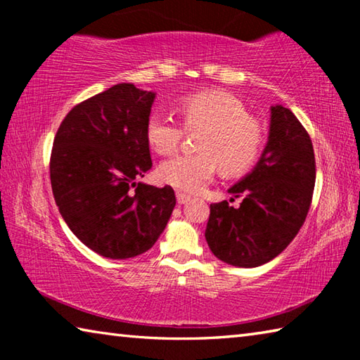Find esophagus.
<instances>
[{
    "label": "esophagus",
    "instance_id": "obj_1",
    "mask_svg": "<svg viewBox=\"0 0 360 360\" xmlns=\"http://www.w3.org/2000/svg\"><path fill=\"white\" fill-rule=\"evenodd\" d=\"M176 198H178L179 205H186L191 202V195H187L184 192H176Z\"/></svg>",
    "mask_w": 360,
    "mask_h": 360
}]
</instances>
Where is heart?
Returning <instances> with one entry per match:
<instances>
[{"instance_id":"1","label":"heart","mask_w":360,"mask_h":360,"mask_svg":"<svg viewBox=\"0 0 360 360\" xmlns=\"http://www.w3.org/2000/svg\"><path fill=\"white\" fill-rule=\"evenodd\" d=\"M187 131L200 130L197 154L178 155L158 167V179L184 192H197L214 176L217 167L227 176L251 169L265 144V129L233 95L205 90L182 96L176 103ZM172 115L152 111L146 120V141L160 155L178 149L184 130Z\"/></svg>"}]
</instances>
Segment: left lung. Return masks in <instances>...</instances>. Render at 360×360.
Segmentation results:
<instances>
[{
	"label": "left lung",
	"mask_w": 360,
	"mask_h": 360,
	"mask_svg": "<svg viewBox=\"0 0 360 360\" xmlns=\"http://www.w3.org/2000/svg\"><path fill=\"white\" fill-rule=\"evenodd\" d=\"M316 182L313 143L290 109L271 106L270 135L251 173L229 188L243 197L212 203L205 236L219 260L233 266L264 265L281 254L307 219Z\"/></svg>",
	"instance_id": "1"
}]
</instances>
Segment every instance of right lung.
I'll use <instances>...</instances> for the list:
<instances>
[{"mask_svg":"<svg viewBox=\"0 0 360 360\" xmlns=\"http://www.w3.org/2000/svg\"><path fill=\"white\" fill-rule=\"evenodd\" d=\"M154 98L133 84L112 85L72 108L53 139L51 184L60 214L103 257L149 251L174 210L172 187L136 182L152 168L144 130Z\"/></svg>","mask_w":360,"mask_h":360,"instance_id":"1","label":"right lung"}]
</instances>
